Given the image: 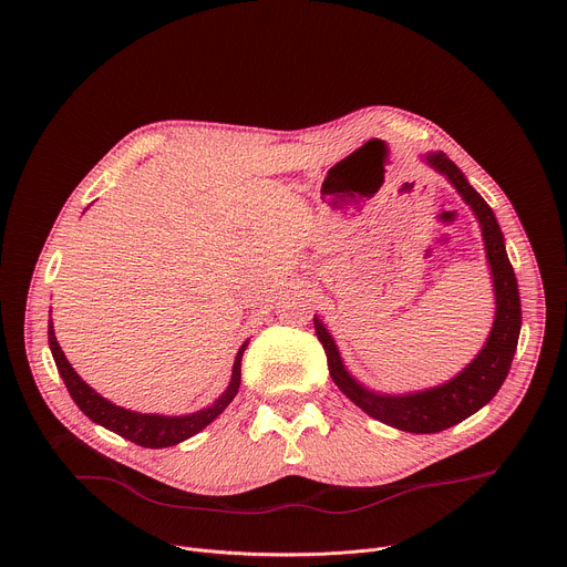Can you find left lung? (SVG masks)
Masks as SVG:
<instances>
[{"mask_svg":"<svg viewBox=\"0 0 567 567\" xmlns=\"http://www.w3.org/2000/svg\"><path fill=\"white\" fill-rule=\"evenodd\" d=\"M420 158L457 190L480 224L496 300L494 322L487 341L457 374L444 383L409 392H381L365 385L348 370L334 337L318 316H313V328L318 341L326 348L332 381L352 403H357L365 415L379 420L381 424H388L396 431L426 435L460 424L482 406H487L496 396L509 374L516 354L523 313L516 274L505 249V235L492 206L480 197L464 173L444 152H426L420 154Z\"/></svg>","mask_w":567,"mask_h":567,"instance_id":"1","label":"left lung"}]
</instances>
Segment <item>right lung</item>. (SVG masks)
Listing matches in <instances>:
<instances>
[{
  "label": "right lung",
  "mask_w": 567,
  "mask_h": 567,
  "mask_svg": "<svg viewBox=\"0 0 567 567\" xmlns=\"http://www.w3.org/2000/svg\"><path fill=\"white\" fill-rule=\"evenodd\" d=\"M51 316V313H49ZM49 348L55 361V368L71 394V399L75 401V406L83 411L94 424H101L103 429L138 444L145 449H166V446H175L193 435H197L199 431H204L213 420H217V415H221L226 411L228 403L235 399L237 390H239V381H241V357H245V350L249 348V339L239 346L235 361H233V372H230V381L226 385V390L213 401L208 403L206 409H199L195 413L188 415H161V413H138V411H130L123 406H116L114 401L105 399L101 392H96L87 381H83L71 363L66 361L58 339H55V330L53 322L49 320Z\"/></svg>",
  "instance_id": "obj_1"
}]
</instances>
